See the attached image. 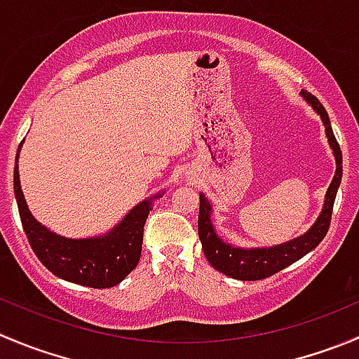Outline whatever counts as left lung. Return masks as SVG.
I'll use <instances>...</instances> for the list:
<instances>
[{"instance_id":"1","label":"left lung","mask_w":359,"mask_h":359,"mask_svg":"<svg viewBox=\"0 0 359 359\" xmlns=\"http://www.w3.org/2000/svg\"><path fill=\"white\" fill-rule=\"evenodd\" d=\"M305 102L321 116L323 124H325L326 137H328V144L332 147L333 156L337 161L335 175H333L332 184H330L328 191H326L325 205L319 214L318 221L311 226L307 233L297 236V238L284 242L280 245L273 247H257V249H242V247H233L231 243H226L221 236L215 233L214 226L210 221L212 205L208 203L207 198L200 194V214H198V235H200L201 247L207 256L208 263L217 270V272L224 273V276L231 277V279L238 280H259L266 279V277L273 276V273L280 272L286 266L293 264L305 254L311 252L312 249L321 243L325 235L328 233L330 221H332L333 203H335L337 189L342 180V151L337 142L335 135H333L332 124H330L328 112L325 107L319 103L316 96L311 93L302 91Z\"/></svg>"}]
</instances>
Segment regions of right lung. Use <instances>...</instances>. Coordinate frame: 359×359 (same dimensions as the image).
Here are the masks:
<instances>
[{"label": "right lung", "mask_w": 359, "mask_h": 359, "mask_svg": "<svg viewBox=\"0 0 359 359\" xmlns=\"http://www.w3.org/2000/svg\"><path fill=\"white\" fill-rule=\"evenodd\" d=\"M19 151L13 168V191H15L24 233L38 259L55 277L80 286L105 290L123 283L124 277L140 261L145 221L149 210L152 208V201L161 194H154L140 201L137 207L128 212L119 224L114 226V229L105 235L89 236V238H66L45 228L27 208L20 189L19 165H17Z\"/></svg>", "instance_id": "obj_1"}]
</instances>
